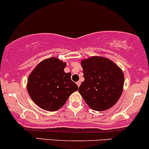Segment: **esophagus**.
<instances>
[{"mask_svg": "<svg viewBox=\"0 0 149 149\" xmlns=\"http://www.w3.org/2000/svg\"><path fill=\"white\" fill-rule=\"evenodd\" d=\"M77 85L78 86V87H79L80 85H81V82H80V81H77Z\"/></svg>", "mask_w": 149, "mask_h": 149, "instance_id": "34e87169", "label": "esophagus"}]
</instances>
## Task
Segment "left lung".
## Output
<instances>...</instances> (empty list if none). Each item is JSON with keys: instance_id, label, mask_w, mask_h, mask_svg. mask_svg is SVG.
<instances>
[{"instance_id": "obj_1", "label": "left lung", "mask_w": 149, "mask_h": 149, "mask_svg": "<svg viewBox=\"0 0 149 149\" xmlns=\"http://www.w3.org/2000/svg\"><path fill=\"white\" fill-rule=\"evenodd\" d=\"M84 81L79 92L91 108L109 109L122 93L124 77L122 70L111 60L93 56L81 61Z\"/></svg>"}]
</instances>
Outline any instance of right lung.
Returning <instances> with one entry per match:
<instances>
[{
	"instance_id": "1",
	"label": "right lung",
	"mask_w": 149,
	"mask_h": 149,
	"mask_svg": "<svg viewBox=\"0 0 149 149\" xmlns=\"http://www.w3.org/2000/svg\"><path fill=\"white\" fill-rule=\"evenodd\" d=\"M66 63L56 58L41 61L29 76L27 91L32 100L42 109L57 111L70 95L78 90L71 79V73L64 72Z\"/></svg>"
}]
</instances>
